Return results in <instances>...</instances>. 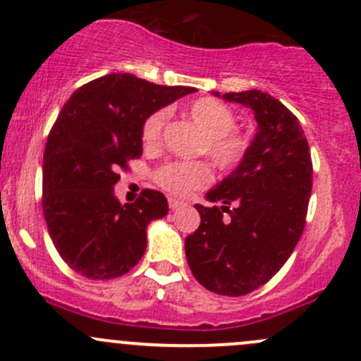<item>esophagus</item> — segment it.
I'll use <instances>...</instances> for the list:
<instances>
[{"label":"esophagus","mask_w":361,"mask_h":361,"mask_svg":"<svg viewBox=\"0 0 361 361\" xmlns=\"http://www.w3.org/2000/svg\"><path fill=\"white\" fill-rule=\"evenodd\" d=\"M185 206L183 201H178V199H169V207L171 209H178V207Z\"/></svg>","instance_id":"esophagus-1"}]
</instances>
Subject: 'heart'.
<instances>
[{
    "label": "heart",
    "instance_id": "heart-1",
    "mask_svg": "<svg viewBox=\"0 0 361 361\" xmlns=\"http://www.w3.org/2000/svg\"><path fill=\"white\" fill-rule=\"evenodd\" d=\"M188 115L204 133L199 152L206 154L218 169L232 171L246 159L251 137L235 129L238 116L231 106L213 97H201L190 104ZM167 118V108H159L145 118L141 140L148 148H160ZM155 181L169 194L187 197L209 185L211 169L202 160H176L157 169Z\"/></svg>",
    "mask_w": 361,
    "mask_h": 361
}]
</instances>
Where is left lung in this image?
<instances>
[{
	"label": "left lung",
	"instance_id": "1",
	"mask_svg": "<svg viewBox=\"0 0 361 361\" xmlns=\"http://www.w3.org/2000/svg\"><path fill=\"white\" fill-rule=\"evenodd\" d=\"M221 97L250 106L258 133L238 169L207 192L224 206L195 204L201 225L185 239V253L204 288L241 297L265 285L293 253L307 216L312 160L298 118L271 94Z\"/></svg>",
	"mask_w": 361,
	"mask_h": 361
}]
</instances>
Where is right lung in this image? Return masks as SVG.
I'll list each match as a JSON object with an SVG mask.
<instances>
[{"label": "right lung", "instance_id": "add662e5", "mask_svg": "<svg viewBox=\"0 0 361 361\" xmlns=\"http://www.w3.org/2000/svg\"><path fill=\"white\" fill-rule=\"evenodd\" d=\"M192 92L111 73L76 89L63 106L43 154L42 207L54 246L80 276L120 278L141 260L147 225L166 216L167 199L143 188L133 204H120L113 187L143 154L145 118Z\"/></svg>", "mask_w": 361, "mask_h": 361}]
</instances>
